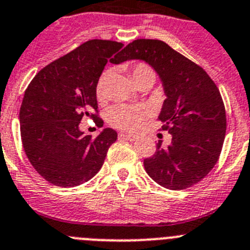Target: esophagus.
Returning a JSON list of instances; mask_svg holds the SVG:
<instances>
[{"instance_id": "obj_1", "label": "esophagus", "mask_w": 250, "mask_h": 250, "mask_svg": "<svg viewBox=\"0 0 250 250\" xmlns=\"http://www.w3.org/2000/svg\"><path fill=\"white\" fill-rule=\"evenodd\" d=\"M118 138L120 139H127V141H130V142H134L138 139V136H136V134H130V133H120L118 134Z\"/></svg>"}]
</instances>
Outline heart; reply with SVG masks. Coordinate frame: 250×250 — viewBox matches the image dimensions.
I'll use <instances>...</instances> for the list:
<instances>
[{"instance_id":"1","label":"heart","mask_w":250,"mask_h":250,"mask_svg":"<svg viewBox=\"0 0 250 250\" xmlns=\"http://www.w3.org/2000/svg\"><path fill=\"white\" fill-rule=\"evenodd\" d=\"M154 77H156L154 71L148 64L138 63L132 69V80H133L134 84H137L143 78H153L154 80ZM107 78H108V72L103 73L98 81L97 88H96V94H97L98 100H103V97H104ZM146 116H147V109L142 105L117 104L111 107L107 112V120L113 127L128 130L137 129L143 122Z\"/></svg>"}]
</instances>
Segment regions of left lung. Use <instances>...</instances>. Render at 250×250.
<instances>
[{
	"label": "left lung",
	"mask_w": 250,
	"mask_h": 250,
	"mask_svg": "<svg viewBox=\"0 0 250 250\" xmlns=\"http://www.w3.org/2000/svg\"><path fill=\"white\" fill-rule=\"evenodd\" d=\"M139 60L159 76L166 100L158 118L172 143L145 159L146 172L159 186L186 189L201 182L217 163L226 137V108L212 78L202 67L159 40H136L112 63Z\"/></svg>",
	"instance_id": "8db88e82"
}]
</instances>
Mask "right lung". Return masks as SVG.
<instances>
[{
	"mask_svg": "<svg viewBox=\"0 0 250 250\" xmlns=\"http://www.w3.org/2000/svg\"><path fill=\"white\" fill-rule=\"evenodd\" d=\"M122 46L105 40L84 42L42 68L27 87L20 109L22 145L32 167L49 183L80 186L102 168L117 132L104 128L92 138L80 123L92 117L103 125L93 114L96 88L108 58Z\"/></svg>",
	"mask_w": 250,
	"mask_h": 250,
	"instance_id": "obj_1",
	"label": "right lung"
}]
</instances>
